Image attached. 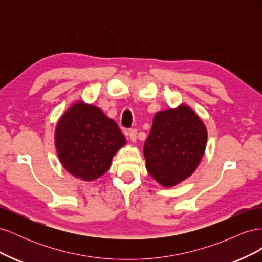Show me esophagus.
I'll return each mask as SVG.
<instances>
[{"instance_id": "obj_1", "label": "esophagus", "mask_w": 262, "mask_h": 262, "mask_svg": "<svg viewBox=\"0 0 262 262\" xmlns=\"http://www.w3.org/2000/svg\"><path fill=\"white\" fill-rule=\"evenodd\" d=\"M128 136H129V138H130V140H131L132 142H136V141H137V130H136V129L129 130Z\"/></svg>"}]
</instances>
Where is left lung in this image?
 <instances>
[{
  "label": "left lung",
  "instance_id": "1",
  "mask_svg": "<svg viewBox=\"0 0 262 262\" xmlns=\"http://www.w3.org/2000/svg\"><path fill=\"white\" fill-rule=\"evenodd\" d=\"M207 140V128L190 107L158 112L144 144L148 173L164 187L176 186L194 172Z\"/></svg>",
  "mask_w": 262,
  "mask_h": 262
}]
</instances>
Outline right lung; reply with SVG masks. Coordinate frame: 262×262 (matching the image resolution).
Masks as SVG:
<instances>
[{"label": "right lung", "instance_id": "1", "mask_svg": "<svg viewBox=\"0 0 262 262\" xmlns=\"http://www.w3.org/2000/svg\"><path fill=\"white\" fill-rule=\"evenodd\" d=\"M54 142L66 170L92 181L109 169L114 155L125 145V138L98 107L77 101L58 121Z\"/></svg>", "mask_w": 262, "mask_h": 262}]
</instances>
